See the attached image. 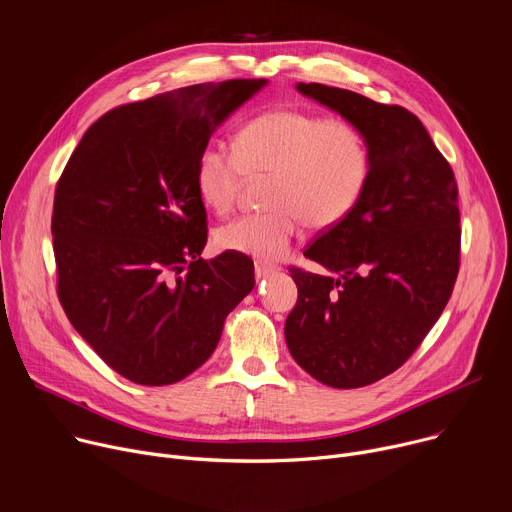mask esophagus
<instances>
[{
    "mask_svg": "<svg viewBox=\"0 0 512 512\" xmlns=\"http://www.w3.org/2000/svg\"><path fill=\"white\" fill-rule=\"evenodd\" d=\"M273 273H277V267L265 265V263H255V277L257 279H265V277H269Z\"/></svg>",
    "mask_w": 512,
    "mask_h": 512,
    "instance_id": "esophagus-1",
    "label": "esophagus"
}]
</instances>
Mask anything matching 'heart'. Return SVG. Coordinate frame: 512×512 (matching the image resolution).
<instances>
[{
  "label": "heart",
  "instance_id": "b5f03b06",
  "mask_svg": "<svg viewBox=\"0 0 512 512\" xmlns=\"http://www.w3.org/2000/svg\"><path fill=\"white\" fill-rule=\"evenodd\" d=\"M369 176V143L354 123L285 107L245 121L235 150L206 143L196 162V190L218 214L233 208L247 178H271L269 212L235 218L214 233L218 249L257 261L281 259L300 221L314 231L344 223Z\"/></svg>",
  "mask_w": 512,
  "mask_h": 512
}]
</instances>
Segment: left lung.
<instances>
[{
    "mask_svg": "<svg viewBox=\"0 0 512 512\" xmlns=\"http://www.w3.org/2000/svg\"><path fill=\"white\" fill-rule=\"evenodd\" d=\"M296 89L362 131L371 176L346 221L304 253L328 273L289 269L298 304L285 320V342L316 381L367 387L401 367L452 296L462 235L458 184L407 109L320 83Z\"/></svg>",
    "mask_w": 512,
    "mask_h": 512,
    "instance_id": "left-lung-1",
    "label": "left lung"
}]
</instances>
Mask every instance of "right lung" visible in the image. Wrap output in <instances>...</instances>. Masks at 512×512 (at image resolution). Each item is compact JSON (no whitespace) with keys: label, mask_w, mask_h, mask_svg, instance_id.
Wrapping results in <instances>:
<instances>
[{"label":"right lung","mask_w":512,"mask_h":512,"mask_svg":"<svg viewBox=\"0 0 512 512\" xmlns=\"http://www.w3.org/2000/svg\"><path fill=\"white\" fill-rule=\"evenodd\" d=\"M265 79L192 85L99 117L54 194L58 300L121 377L148 387L194 373L255 285L253 261H204L198 154Z\"/></svg>","instance_id":"obj_1"}]
</instances>
